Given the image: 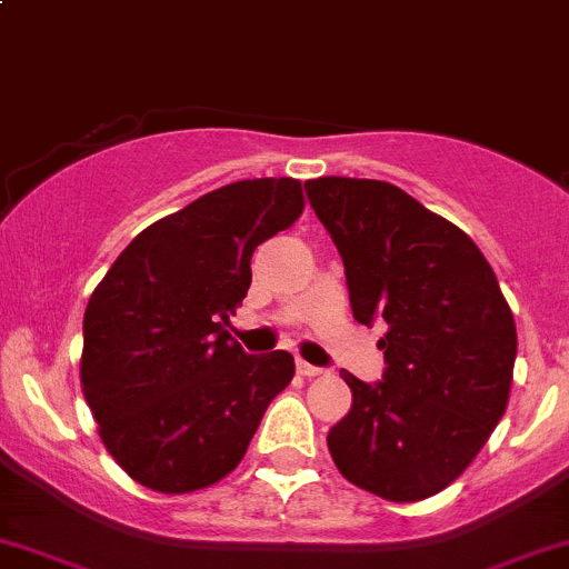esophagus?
<instances>
[{
	"mask_svg": "<svg viewBox=\"0 0 569 569\" xmlns=\"http://www.w3.org/2000/svg\"><path fill=\"white\" fill-rule=\"evenodd\" d=\"M297 372L302 375V378H317V375H322V369L313 367V363L302 361V358H297Z\"/></svg>",
	"mask_w": 569,
	"mask_h": 569,
	"instance_id": "1",
	"label": "esophagus"
}]
</instances>
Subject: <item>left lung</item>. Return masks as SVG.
<instances>
[{"label":"left lung","instance_id":"8db88e82","mask_svg":"<svg viewBox=\"0 0 569 569\" xmlns=\"http://www.w3.org/2000/svg\"><path fill=\"white\" fill-rule=\"evenodd\" d=\"M345 261L352 317L386 328L383 380L352 391L328 450L341 476L395 503L442 492L506 413L517 328L476 241L383 180H306Z\"/></svg>","mask_w":569,"mask_h":569}]
</instances>
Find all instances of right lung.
I'll return each instance as SVG.
<instances>
[{"mask_svg":"<svg viewBox=\"0 0 569 569\" xmlns=\"http://www.w3.org/2000/svg\"><path fill=\"white\" fill-rule=\"evenodd\" d=\"M306 208L300 180H239L158 219L124 247L82 319L80 380L99 437L141 487L186 495L244 459L295 378L286 350L247 356L228 325L258 244Z\"/></svg>","mask_w":569,"mask_h":569,"instance_id":"add662e5","label":"right lung"}]
</instances>
